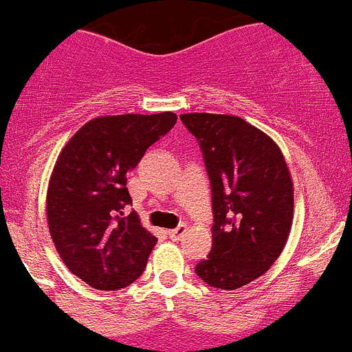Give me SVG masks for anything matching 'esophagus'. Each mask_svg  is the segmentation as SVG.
I'll return each mask as SVG.
<instances>
[{"label": "esophagus", "mask_w": 352, "mask_h": 352, "mask_svg": "<svg viewBox=\"0 0 352 352\" xmlns=\"http://www.w3.org/2000/svg\"><path fill=\"white\" fill-rule=\"evenodd\" d=\"M184 232H186V226H179L175 227V229H170V231H168V236H170L171 240H181L182 236H184Z\"/></svg>", "instance_id": "1"}]
</instances>
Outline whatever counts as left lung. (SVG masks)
Instances as JSON below:
<instances>
[{"label":"left lung","mask_w":352,"mask_h":352,"mask_svg":"<svg viewBox=\"0 0 352 352\" xmlns=\"http://www.w3.org/2000/svg\"><path fill=\"white\" fill-rule=\"evenodd\" d=\"M181 120L211 182L212 247L195 272L212 288L238 290L285 249L294 218L290 171L279 146L241 118L191 112Z\"/></svg>","instance_id":"obj_1"}]
</instances>
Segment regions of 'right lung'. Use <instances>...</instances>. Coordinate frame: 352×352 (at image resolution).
Instances as JSON below:
<instances>
[{
	"instance_id": "add662e5",
	"label": "right lung",
	"mask_w": 352,
	"mask_h": 352,
	"mask_svg": "<svg viewBox=\"0 0 352 352\" xmlns=\"http://www.w3.org/2000/svg\"><path fill=\"white\" fill-rule=\"evenodd\" d=\"M175 123L173 112L96 118L58 155L46 200L50 234L66 267L96 290L125 288L146 268L157 238L126 211V173Z\"/></svg>"
}]
</instances>
